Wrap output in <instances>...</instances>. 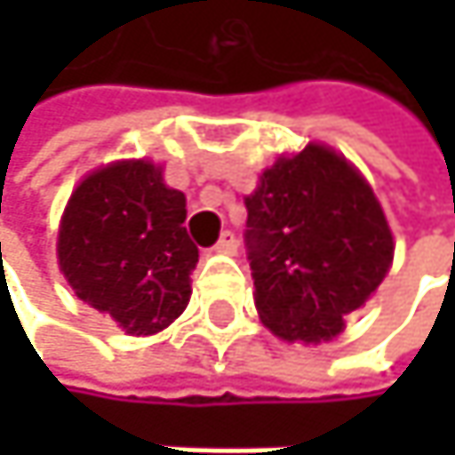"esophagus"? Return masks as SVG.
I'll return each mask as SVG.
<instances>
[{
    "instance_id": "1",
    "label": "esophagus",
    "mask_w": 455,
    "mask_h": 455,
    "mask_svg": "<svg viewBox=\"0 0 455 455\" xmlns=\"http://www.w3.org/2000/svg\"><path fill=\"white\" fill-rule=\"evenodd\" d=\"M213 250L216 252H224V255H234L236 252V236H234V231H224Z\"/></svg>"
}]
</instances>
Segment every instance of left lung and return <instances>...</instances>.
Wrapping results in <instances>:
<instances>
[{"mask_svg": "<svg viewBox=\"0 0 455 455\" xmlns=\"http://www.w3.org/2000/svg\"><path fill=\"white\" fill-rule=\"evenodd\" d=\"M247 260L260 321L287 342L345 329L393 263V231L366 179L334 149L282 155L244 197Z\"/></svg>", "mask_w": 455, "mask_h": 455, "instance_id": "left-lung-1", "label": "left lung"}]
</instances>
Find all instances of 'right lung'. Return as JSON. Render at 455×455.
Here are the masks:
<instances>
[{"label": "right lung", "mask_w": 455, "mask_h": 455, "mask_svg": "<svg viewBox=\"0 0 455 455\" xmlns=\"http://www.w3.org/2000/svg\"><path fill=\"white\" fill-rule=\"evenodd\" d=\"M187 197L165 187L149 160H118L89 173L70 195L57 260L76 298L126 334H157L189 303L197 247Z\"/></svg>", "instance_id": "add662e5"}]
</instances>
